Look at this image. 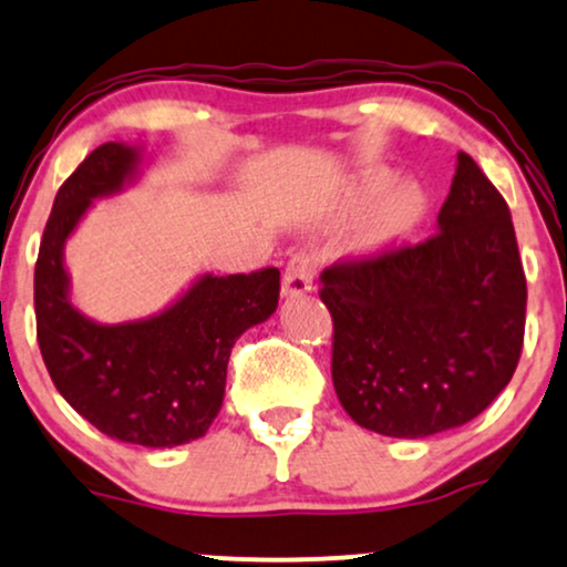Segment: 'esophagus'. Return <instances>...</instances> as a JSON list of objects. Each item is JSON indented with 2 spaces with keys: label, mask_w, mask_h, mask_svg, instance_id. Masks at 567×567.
<instances>
[{
  "label": "esophagus",
  "mask_w": 567,
  "mask_h": 567,
  "mask_svg": "<svg viewBox=\"0 0 567 567\" xmlns=\"http://www.w3.org/2000/svg\"><path fill=\"white\" fill-rule=\"evenodd\" d=\"M311 282H313V261L303 254L292 256L282 277V296L285 298L306 296V292L311 290Z\"/></svg>",
  "instance_id": "34e87169"
}]
</instances>
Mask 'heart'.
Returning <instances> with one entry per match:
<instances>
[{"label":"heart","instance_id":"obj_1","mask_svg":"<svg viewBox=\"0 0 567 567\" xmlns=\"http://www.w3.org/2000/svg\"><path fill=\"white\" fill-rule=\"evenodd\" d=\"M390 184H392V172L386 169L369 172V175H363L355 185L353 190L355 204L358 206L371 204V200H377ZM426 217H429V193L413 181L398 183L382 197V200H379L377 209L371 212L367 230H363V246L371 250L400 246V243L413 238V235L421 230V225H424Z\"/></svg>","mask_w":567,"mask_h":567}]
</instances>
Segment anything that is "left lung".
<instances>
[{"instance_id": "1", "label": "left lung", "mask_w": 567, "mask_h": 567, "mask_svg": "<svg viewBox=\"0 0 567 567\" xmlns=\"http://www.w3.org/2000/svg\"><path fill=\"white\" fill-rule=\"evenodd\" d=\"M436 230L319 277L337 398L358 426L400 440L476 419L523 348L526 275L511 209L463 152Z\"/></svg>"}]
</instances>
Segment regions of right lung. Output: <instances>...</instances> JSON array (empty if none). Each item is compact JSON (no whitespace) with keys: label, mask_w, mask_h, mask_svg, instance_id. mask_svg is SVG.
I'll use <instances>...</instances> for the list:
<instances>
[{"label":"right lung","mask_w":567,"mask_h":567,"mask_svg":"<svg viewBox=\"0 0 567 567\" xmlns=\"http://www.w3.org/2000/svg\"><path fill=\"white\" fill-rule=\"evenodd\" d=\"M143 159L138 146L102 143L56 193L35 261V334L60 395L99 432L175 447L209 432L235 340L277 311L279 271L200 275L162 311L120 324L85 317L70 298L64 243L93 200L138 181Z\"/></svg>","instance_id":"obj_1"}]
</instances>
